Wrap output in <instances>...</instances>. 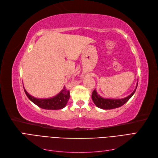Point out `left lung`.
<instances>
[{
	"label": "left lung",
	"instance_id": "obj_1",
	"mask_svg": "<svg viewBox=\"0 0 158 158\" xmlns=\"http://www.w3.org/2000/svg\"><path fill=\"white\" fill-rule=\"evenodd\" d=\"M138 85V83L136 84V87L134 92L128 95V96L123 98V99H107L103 98L97 93L96 90L94 89L92 92V99L94 104L98 107L101 108L103 109H113L121 107L124 104L126 103L131 97L135 94Z\"/></svg>",
	"mask_w": 158,
	"mask_h": 158
}]
</instances>
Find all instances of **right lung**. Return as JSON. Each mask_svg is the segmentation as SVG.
Returning a JSON list of instances; mask_svg holds the SVG:
<instances>
[{
	"label": "right lung",
	"mask_w": 158,
	"mask_h": 158,
	"mask_svg": "<svg viewBox=\"0 0 158 158\" xmlns=\"http://www.w3.org/2000/svg\"><path fill=\"white\" fill-rule=\"evenodd\" d=\"M24 92L31 101L36 106L44 109L58 110L64 108L70 98V92L65 87L55 96L47 99H38L33 97L24 89Z\"/></svg>",
	"instance_id": "right-lung-1"
}]
</instances>
